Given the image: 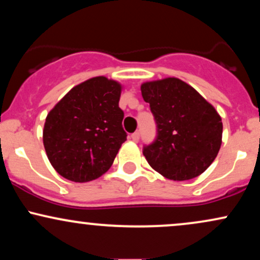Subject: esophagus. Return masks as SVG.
<instances>
[{
  "instance_id": "34e87169",
  "label": "esophagus",
  "mask_w": 260,
  "mask_h": 260,
  "mask_svg": "<svg viewBox=\"0 0 260 260\" xmlns=\"http://www.w3.org/2000/svg\"><path fill=\"white\" fill-rule=\"evenodd\" d=\"M139 137H140L139 132H134V133H132V136H131V138H132L133 142H138Z\"/></svg>"
}]
</instances>
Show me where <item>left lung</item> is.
Returning <instances> with one entry per match:
<instances>
[{"label":"left lung","instance_id":"obj_1","mask_svg":"<svg viewBox=\"0 0 260 260\" xmlns=\"http://www.w3.org/2000/svg\"><path fill=\"white\" fill-rule=\"evenodd\" d=\"M140 90L156 123L154 142L143 147L149 165L174 181L203 174L221 147L222 122L216 110L177 78L144 83Z\"/></svg>","mask_w":260,"mask_h":260}]
</instances>
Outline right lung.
I'll return each mask as SVG.
<instances>
[{
  "label": "right lung",
  "mask_w": 260,
  "mask_h": 260,
  "mask_svg": "<svg viewBox=\"0 0 260 260\" xmlns=\"http://www.w3.org/2000/svg\"><path fill=\"white\" fill-rule=\"evenodd\" d=\"M120 96L117 82L95 77L71 89L49 112L44 147L62 177L88 182L111 168L127 139Z\"/></svg>",
  "instance_id": "obj_1"
}]
</instances>
